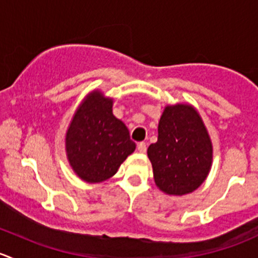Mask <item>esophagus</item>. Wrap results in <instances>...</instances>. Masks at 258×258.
Segmentation results:
<instances>
[{
    "instance_id": "esophagus-1",
    "label": "esophagus",
    "mask_w": 258,
    "mask_h": 258,
    "mask_svg": "<svg viewBox=\"0 0 258 258\" xmlns=\"http://www.w3.org/2000/svg\"><path fill=\"white\" fill-rule=\"evenodd\" d=\"M137 150H139L140 153H145L146 151H147V145H146V142H140V144L137 145Z\"/></svg>"
}]
</instances>
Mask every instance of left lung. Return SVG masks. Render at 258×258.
Wrapping results in <instances>:
<instances>
[{
	"mask_svg": "<svg viewBox=\"0 0 258 258\" xmlns=\"http://www.w3.org/2000/svg\"><path fill=\"white\" fill-rule=\"evenodd\" d=\"M212 142L196 108L166 106L158 122V139L150 145L148 158L158 188L182 196L199 188L212 165Z\"/></svg>",
	"mask_w": 258,
	"mask_h": 258,
	"instance_id": "8db88e82",
	"label": "left lung"
}]
</instances>
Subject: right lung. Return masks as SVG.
Returning <instances> with one entry per match:
<instances>
[{
	"mask_svg": "<svg viewBox=\"0 0 258 258\" xmlns=\"http://www.w3.org/2000/svg\"><path fill=\"white\" fill-rule=\"evenodd\" d=\"M112 105V98L92 91L81 102L66 132L70 166L88 183L112 177L136 148L126 124L113 116Z\"/></svg>",
	"mask_w": 258,
	"mask_h": 258,
	"instance_id": "right-lung-1",
	"label": "right lung"
}]
</instances>
